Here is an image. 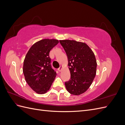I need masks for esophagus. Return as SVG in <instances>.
I'll return each instance as SVG.
<instances>
[{
  "label": "esophagus",
  "mask_w": 125,
  "mask_h": 125,
  "mask_svg": "<svg viewBox=\"0 0 125 125\" xmlns=\"http://www.w3.org/2000/svg\"><path fill=\"white\" fill-rule=\"evenodd\" d=\"M62 66H60L59 67V68L58 69V70L59 72L61 71L62 70Z\"/></svg>",
  "instance_id": "obj_1"
}]
</instances>
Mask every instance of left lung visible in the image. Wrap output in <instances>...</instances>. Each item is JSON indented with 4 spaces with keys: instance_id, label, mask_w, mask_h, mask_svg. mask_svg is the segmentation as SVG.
<instances>
[{
    "instance_id": "8db88e82",
    "label": "left lung",
    "mask_w": 125,
    "mask_h": 125,
    "mask_svg": "<svg viewBox=\"0 0 125 125\" xmlns=\"http://www.w3.org/2000/svg\"><path fill=\"white\" fill-rule=\"evenodd\" d=\"M68 60L71 77L65 84L68 92L80 95L88 90L95 77L97 63L94 52L84 43L60 40Z\"/></svg>"
}]
</instances>
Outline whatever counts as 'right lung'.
<instances>
[{
	"label": "right lung",
	"instance_id": "right-lung-1",
	"mask_svg": "<svg viewBox=\"0 0 125 125\" xmlns=\"http://www.w3.org/2000/svg\"><path fill=\"white\" fill-rule=\"evenodd\" d=\"M59 43L55 39H44L34 44L26 54L23 72L26 82L40 94L46 93L55 80L56 73L51 65L50 52Z\"/></svg>",
	"mask_w": 125,
	"mask_h": 125
}]
</instances>
